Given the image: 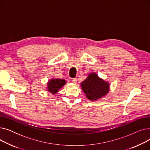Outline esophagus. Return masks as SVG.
Wrapping results in <instances>:
<instances>
[{"label": "esophagus", "mask_w": 150, "mask_h": 150, "mask_svg": "<svg viewBox=\"0 0 150 150\" xmlns=\"http://www.w3.org/2000/svg\"><path fill=\"white\" fill-rule=\"evenodd\" d=\"M72 81L74 83H75V84H76V82H77V79L76 78H72Z\"/></svg>", "instance_id": "esophagus-1"}]
</instances>
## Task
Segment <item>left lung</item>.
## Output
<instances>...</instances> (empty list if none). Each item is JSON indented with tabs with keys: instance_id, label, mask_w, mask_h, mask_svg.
Segmentation results:
<instances>
[{
	"instance_id": "1",
	"label": "left lung",
	"mask_w": 150,
	"mask_h": 150,
	"mask_svg": "<svg viewBox=\"0 0 150 150\" xmlns=\"http://www.w3.org/2000/svg\"><path fill=\"white\" fill-rule=\"evenodd\" d=\"M81 88L89 100L95 101L106 96L109 84L100 78L95 73L91 74L81 84Z\"/></svg>"
}]
</instances>
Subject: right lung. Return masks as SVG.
Segmentation results:
<instances>
[{
  "label": "right lung",
  "instance_id": "1",
  "mask_svg": "<svg viewBox=\"0 0 150 150\" xmlns=\"http://www.w3.org/2000/svg\"><path fill=\"white\" fill-rule=\"evenodd\" d=\"M66 83L64 80L61 79H52L50 80L47 84V90L52 92L53 94L56 93L59 89Z\"/></svg>",
  "mask_w": 150,
  "mask_h": 150
}]
</instances>
